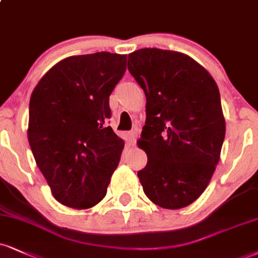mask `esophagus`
Returning <instances> with one entry per match:
<instances>
[{
	"label": "esophagus",
	"mask_w": 258,
	"mask_h": 258,
	"mask_svg": "<svg viewBox=\"0 0 258 258\" xmlns=\"http://www.w3.org/2000/svg\"><path fill=\"white\" fill-rule=\"evenodd\" d=\"M127 137H128L130 139V143H131L132 145L136 144V142H137V131H130L128 133H127Z\"/></svg>",
	"instance_id": "1"
}]
</instances>
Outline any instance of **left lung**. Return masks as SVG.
Returning <instances> with one entry per match:
<instances>
[{
  "label": "left lung",
  "mask_w": 258,
  "mask_h": 258,
  "mask_svg": "<svg viewBox=\"0 0 258 258\" xmlns=\"http://www.w3.org/2000/svg\"><path fill=\"white\" fill-rule=\"evenodd\" d=\"M128 71L147 96L138 172L144 194L180 209L203 194L219 163L226 133L219 88L209 72L179 51L145 48L128 55Z\"/></svg>",
  "instance_id": "obj_1"
}]
</instances>
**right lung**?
Segmentation results:
<instances>
[{
  "label": "right lung",
  "mask_w": 258,
  "mask_h": 258,
  "mask_svg": "<svg viewBox=\"0 0 258 258\" xmlns=\"http://www.w3.org/2000/svg\"><path fill=\"white\" fill-rule=\"evenodd\" d=\"M126 60L127 55L107 51L63 58L31 95V150L52 196L63 206L89 209L105 197L125 145L105 121Z\"/></svg>",
  "instance_id": "right-lung-1"
}]
</instances>
